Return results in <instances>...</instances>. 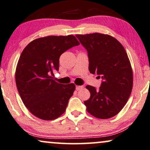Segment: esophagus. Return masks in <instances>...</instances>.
I'll return each mask as SVG.
<instances>
[{"label": "esophagus", "mask_w": 150, "mask_h": 150, "mask_svg": "<svg viewBox=\"0 0 150 150\" xmlns=\"http://www.w3.org/2000/svg\"><path fill=\"white\" fill-rule=\"evenodd\" d=\"M84 88L83 86H76V90H80Z\"/></svg>", "instance_id": "34e87169"}]
</instances>
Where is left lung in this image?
I'll use <instances>...</instances> for the list:
<instances>
[{
	"label": "left lung",
	"mask_w": 150,
	"mask_h": 150,
	"mask_svg": "<svg viewBox=\"0 0 150 150\" xmlns=\"http://www.w3.org/2000/svg\"><path fill=\"white\" fill-rule=\"evenodd\" d=\"M87 51L91 74L102 79L99 89L87 85V112L100 119L116 116L127 103L133 88V71L123 46L112 36L100 33L76 36Z\"/></svg>",
	"instance_id": "8db88e82"
}]
</instances>
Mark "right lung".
Instances as JSON below:
<instances>
[{
    "instance_id": "add662e5",
    "label": "right lung",
    "mask_w": 150,
    "mask_h": 150,
    "mask_svg": "<svg viewBox=\"0 0 150 150\" xmlns=\"http://www.w3.org/2000/svg\"><path fill=\"white\" fill-rule=\"evenodd\" d=\"M80 43L74 36H49L30 42L21 53L16 68V82L22 101L38 118L51 120L64 114L75 90L73 83L53 80L59 70L62 53Z\"/></svg>"
}]
</instances>
